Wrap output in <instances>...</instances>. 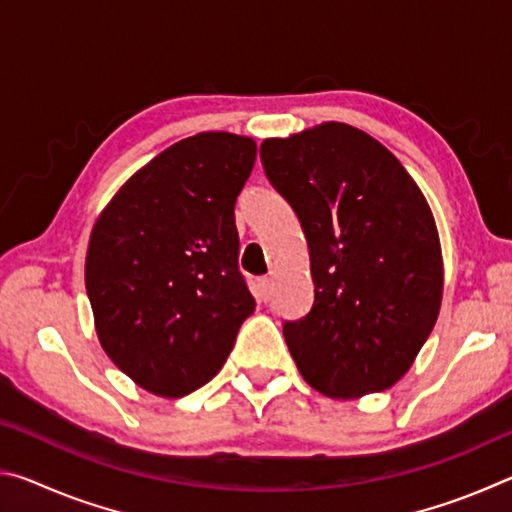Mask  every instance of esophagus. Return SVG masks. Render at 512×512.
I'll return each mask as SVG.
<instances>
[{"label":"esophagus","mask_w":512,"mask_h":512,"mask_svg":"<svg viewBox=\"0 0 512 512\" xmlns=\"http://www.w3.org/2000/svg\"><path fill=\"white\" fill-rule=\"evenodd\" d=\"M257 289H259V296H262L264 302L271 300V296H273V280H271V277H259Z\"/></svg>","instance_id":"obj_1"}]
</instances>
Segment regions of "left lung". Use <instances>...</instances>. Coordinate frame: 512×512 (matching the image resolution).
I'll list each match as a JSON object with an SVG mask.
<instances>
[{
	"label": "left lung",
	"mask_w": 512,
	"mask_h": 512,
	"mask_svg": "<svg viewBox=\"0 0 512 512\" xmlns=\"http://www.w3.org/2000/svg\"><path fill=\"white\" fill-rule=\"evenodd\" d=\"M259 158L309 246L314 305L284 320L298 370L329 397L386 391L429 339L443 298L427 201L386 146L348 124L266 140Z\"/></svg>",
	"instance_id": "1"
}]
</instances>
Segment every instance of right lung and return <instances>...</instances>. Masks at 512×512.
<instances>
[{
  "instance_id": "add662e5",
  "label": "right lung",
  "mask_w": 512,
  "mask_h": 512,
  "mask_svg": "<svg viewBox=\"0 0 512 512\" xmlns=\"http://www.w3.org/2000/svg\"><path fill=\"white\" fill-rule=\"evenodd\" d=\"M255 155L248 137H187L137 171L94 225L85 289L99 341L155 395L207 384L255 311L235 225Z\"/></svg>"
}]
</instances>
